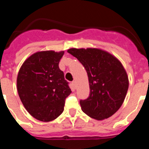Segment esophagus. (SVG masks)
<instances>
[{
  "label": "esophagus",
  "instance_id": "esophagus-1",
  "mask_svg": "<svg viewBox=\"0 0 149 149\" xmlns=\"http://www.w3.org/2000/svg\"><path fill=\"white\" fill-rule=\"evenodd\" d=\"M72 85H73V87H74V88H76V81H73V82H72Z\"/></svg>",
  "mask_w": 149,
  "mask_h": 149
}]
</instances>
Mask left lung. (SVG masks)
Segmentation results:
<instances>
[{
    "label": "left lung",
    "mask_w": 149,
    "mask_h": 149,
    "mask_svg": "<svg viewBox=\"0 0 149 149\" xmlns=\"http://www.w3.org/2000/svg\"><path fill=\"white\" fill-rule=\"evenodd\" d=\"M82 64L87 73L90 95L80 100L81 109L90 118L104 120L120 109L129 88L127 73L120 61L98 48L68 51Z\"/></svg>",
    "instance_id": "obj_1"
}]
</instances>
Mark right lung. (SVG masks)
Returning a JSON list of instances; mask_svg holds the SVG:
<instances>
[{
    "label": "right lung",
    "instance_id": "obj_1",
    "mask_svg": "<svg viewBox=\"0 0 149 149\" xmlns=\"http://www.w3.org/2000/svg\"><path fill=\"white\" fill-rule=\"evenodd\" d=\"M64 51H40L22 65L17 87L26 110L43 122L54 120L62 113L65 99L71 93L59 63Z\"/></svg>",
    "mask_w": 149,
    "mask_h": 149
}]
</instances>
